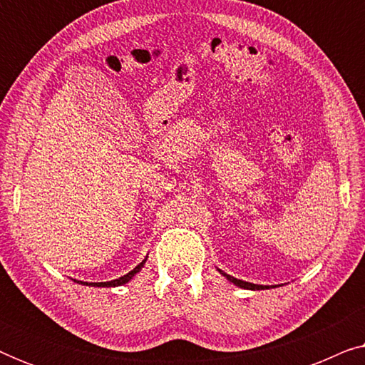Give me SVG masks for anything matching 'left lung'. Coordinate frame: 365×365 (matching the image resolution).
<instances>
[{"instance_id":"1","label":"left lung","mask_w":365,"mask_h":365,"mask_svg":"<svg viewBox=\"0 0 365 365\" xmlns=\"http://www.w3.org/2000/svg\"><path fill=\"white\" fill-rule=\"evenodd\" d=\"M219 272L222 274L224 277L227 279V281H231L232 284H236L237 287H242V289H249V291H264V289H269V286H259V284H252V282H246V281H241V279H236V277H232V276H229V274H226V272H222L221 269H217ZM271 287H274V286H271Z\"/></svg>"}]
</instances>
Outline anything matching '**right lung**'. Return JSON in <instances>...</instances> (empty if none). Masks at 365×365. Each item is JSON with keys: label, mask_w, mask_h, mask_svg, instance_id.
I'll return each mask as SVG.
<instances>
[{"label": "right lung", "mask_w": 365, "mask_h": 365, "mask_svg": "<svg viewBox=\"0 0 365 365\" xmlns=\"http://www.w3.org/2000/svg\"><path fill=\"white\" fill-rule=\"evenodd\" d=\"M146 259H144L141 264H138V266L134 267L131 272H128L126 276H123V277H119V279H114V281H109V282H83V281H76V279H74V281H76L78 284H83V286H93V287H116V286H123V284H126V282L131 281V279L136 276L139 271H141L143 266H144V262H146Z\"/></svg>", "instance_id": "add662e5"}]
</instances>
